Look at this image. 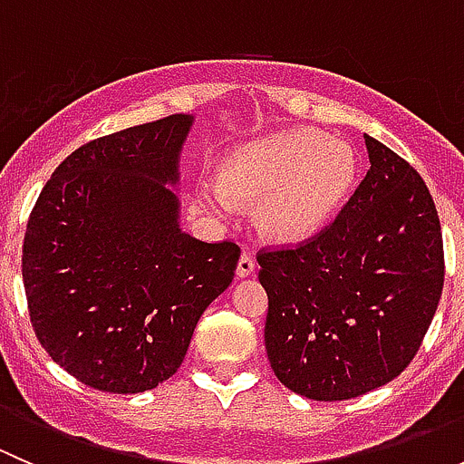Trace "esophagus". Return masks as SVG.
<instances>
[{
	"mask_svg": "<svg viewBox=\"0 0 464 464\" xmlns=\"http://www.w3.org/2000/svg\"><path fill=\"white\" fill-rule=\"evenodd\" d=\"M236 274H237V278H246V276L256 274V258H254V254H249V251H242L240 260H237Z\"/></svg>",
	"mask_w": 464,
	"mask_h": 464,
	"instance_id": "1",
	"label": "esophagus"
}]
</instances>
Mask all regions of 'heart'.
I'll use <instances>...</instances> for the list:
<instances>
[{
    "label": "heart",
    "instance_id": "b5f03b06",
    "mask_svg": "<svg viewBox=\"0 0 464 464\" xmlns=\"http://www.w3.org/2000/svg\"><path fill=\"white\" fill-rule=\"evenodd\" d=\"M357 170V154L345 141L316 130H287L228 152L218 181H202L198 198L218 215L256 202L262 236L303 242L339 213L353 193Z\"/></svg>",
    "mask_w": 464,
    "mask_h": 464
}]
</instances>
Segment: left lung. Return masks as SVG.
Wrapping results in <instances>:
<instances>
[{
    "mask_svg": "<svg viewBox=\"0 0 464 464\" xmlns=\"http://www.w3.org/2000/svg\"><path fill=\"white\" fill-rule=\"evenodd\" d=\"M366 139L371 170L334 222L296 246L258 251L265 348L289 391L353 400L418 354L444 285L440 218L409 161Z\"/></svg>",
    "mask_w": 464,
    "mask_h": 464,
    "instance_id": "obj_1",
    "label": "left lung"
}]
</instances>
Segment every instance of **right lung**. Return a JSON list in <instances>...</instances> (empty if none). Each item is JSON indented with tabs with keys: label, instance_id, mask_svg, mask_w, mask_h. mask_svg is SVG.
Wrapping results in <instances>:
<instances>
[{
	"label": "right lung",
	"instance_id": "add662e5",
	"mask_svg": "<svg viewBox=\"0 0 464 464\" xmlns=\"http://www.w3.org/2000/svg\"><path fill=\"white\" fill-rule=\"evenodd\" d=\"M193 116L93 139L69 154L31 210L22 278L37 341L105 392L177 372L206 307L231 285L240 246L179 228V150Z\"/></svg>",
	"mask_w": 464,
	"mask_h": 464
}]
</instances>
